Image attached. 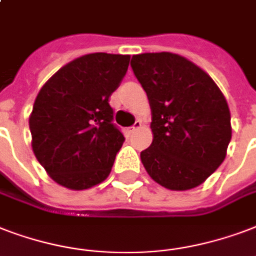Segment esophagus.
Returning a JSON list of instances; mask_svg holds the SVG:
<instances>
[{"label":"esophagus","mask_w":256,"mask_h":256,"mask_svg":"<svg viewBox=\"0 0 256 256\" xmlns=\"http://www.w3.org/2000/svg\"><path fill=\"white\" fill-rule=\"evenodd\" d=\"M141 126H142L141 120H136V122H134V124H132V126H130V128H128V134H134V132H138V130L141 128Z\"/></svg>","instance_id":"1"}]
</instances>
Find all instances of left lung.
I'll return each instance as SVG.
<instances>
[{
	"label": "left lung",
	"mask_w": 256,
	"mask_h": 256,
	"mask_svg": "<svg viewBox=\"0 0 256 256\" xmlns=\"http://www.w3.org/2000/svg\"><path fill=\"white\" fill-rule=\"evenodd\" d=\"M152 108L146 172L172 190L192 189L226 158L231 141L227 100L202 68L170 52L134 54L130 63Z\"/></svg>",
	"instance_id": "8db88e82"
}]
</instances>
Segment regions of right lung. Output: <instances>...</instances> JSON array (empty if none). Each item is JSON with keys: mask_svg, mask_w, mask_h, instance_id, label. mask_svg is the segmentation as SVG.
<instances>
[{"mask_svg": "<svg viewBox=\"0 0 256 256\" xmlns=\"http://www.w3.org/2000/svg\"><path fill=\"white\" fill-rule=\"evenodd\" d=\"M128 62V54H84L40 90L29 118L32 148L58 184L82 190L110 174L124 136L108 102Z\"/></svg>", "mask_w": 256, "mask_h": 256, "instance_id": "obj_1", "label": "right lung"}]
</instances>
